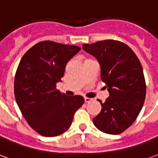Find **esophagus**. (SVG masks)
Wrapping results in <instances>:
<instances>
[{"mask_svg":"<svg viewBox=\"0 0 158 158\" xmlns=\"http://www.w3.org/2000/svg\"><path fill=\"white\" fill-rule=\"evenodd\" d=\"M91 100H92V99H90V98H88V97H85V103L90 102Z\"/></svg>","mask_w":158,"mask_h":158,"instance_id":"esophagus-1","label":"esophagus"}]
</instances>
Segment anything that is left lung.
Listing matches in <instances>:
<instances>
[{
	"label": "left lung",
	"mask_w": 158,
	"mask_h": 158,
	"mask_svg": "<svg viewBox=\"0 0 158 158\" xmlns=\"http://www.w3.org/2000/svg\"><path fill=\"white\" fill-rule=\"evenodd\" d=\"M83 49L97 58L100 76L110 96L101 102V111L93 119L96 128L118 135L138 116L146 98V81L141 64L132 49L116 40L84 44Z\"/></svg>",
	"instance_id": "obj_1"
}]
</instances>
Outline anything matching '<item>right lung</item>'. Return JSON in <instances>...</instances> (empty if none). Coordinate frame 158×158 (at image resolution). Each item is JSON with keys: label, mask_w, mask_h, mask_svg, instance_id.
<instances>
[{"label": "right lung", "mask_w": 158, "mask_h": 158, "mask_svg": "<svg viewBox=\"0 0 158 158\" xmlns=\"http://www.w3.org/2000/svg\"><path fill=\"white\" fill-rule=\"evenodd\" d=\"M80 48L43 41L27 50L17 67L14 94L27 122L43 136H57L71 126L83 106L80 95L68 97L56 89L66 64Z\"/></svg>", "instance_id": "right-lung-1"}]
</instances>
